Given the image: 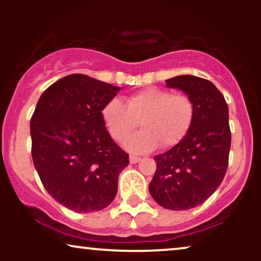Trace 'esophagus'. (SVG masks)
I'll list each match as a JSON object with an SVG mask.
<instances>
[{"label":"esophagus","mask_w":261,"mask_h":261,"mask_svg":"<svg viewBox=\"0 0 261 261\" xmlns=\"http://www.w3.org/2000/svg\"><path fill=\"white\" fill-rule=\"evenodd\" d=\"M128 160H130L131 164H135V163H137V162H140L141 158L137 157V155H130V158H128Z\"/></svg>","instance_id":"34e87169"}]
</instances>
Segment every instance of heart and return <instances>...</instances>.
I'll use <instances>...</instances> for the list:
<instances>
[{
  "instance_id": "1",
  "label": "heart",
  "mask_w": 261,
  "mask_h": 261,
  "mask_svg": "<svg viewBox=\"0 0 261 261\" xmlns=\"http://www.w3.org/2000/svg\"><path fill=\"white\" fill-rule=\"evenodd\" d=\"M104 124L116 142H121L137 127L143 130L125 140L133 153H147L157 147L170 148L188 134L194 120V104L187 95L149 87L128 95L125 104L118 98L109 100L101 110Z\"/></svg>"
}]
</instances>
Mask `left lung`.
<instances>
[{"label": "left lung", "mask_w": 261, "mask_h": 261, "mask_svg": "<svg viewBox=\"0 0 261 261\" xmlns=\"http://www.w3.org/2000/svg\"><path fill=\"white\" fill-rule=\"evenodd\" d=\"M166 82L190 98L194 120L178 145L154 155L157 169L148 189L162 207L180 211L201 205L223 180L230 149L228 106L207 80L182 74Z\"/></svg>", "instance_id": "8db88e82"}]
</instances>
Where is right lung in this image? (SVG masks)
Segmentation results:
<instances>
[{"label": "right lung", "instance_id": "obj_1", "mask_svg": "<svg viewBox=\"0 0 261 261\" xmlns=\"http://www.w3.org/2000/svg\"><path fill=\"white\" fill-rule=\"evenodd\" d=\"M120 89L86 74H68L45 89L35 107L33 163L50 196L74 212L110 205L119 174L128 166V154L112 140L101 118Z\"/></svg>", "mask_w": 261, "mask_h": 261}]
</instances>
